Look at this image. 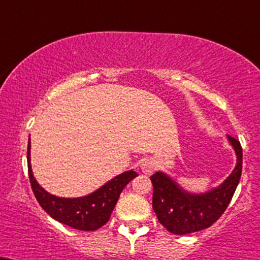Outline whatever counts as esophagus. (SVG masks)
<instances>
[{
  "instance_id": "obj_1",
  "label": "esophagus",
  "mask_w": 260,
  "mask_h": 260,
  "mask_svg": "<svg viewBox=\"0 0 260 260\" xmlns=\"http://www.w3.org/2000/svg\"><path fill=\"white\" fill-rule=\"evenodd\" d=\"M156 163H154V160L152 159H144L140 164L141 172L146 174V175H151V174L154 172V169H156Z\"/></svg>"
}]
</instances>
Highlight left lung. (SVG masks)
<instances>
[{"label":"left lung","instance_id":"obj_1","mask_svg":"<svg viewBox=\"0 0 260 260\" xmlns=\"http://www.w3.org/2000/svg\"><path fill=\"white\" fill-rule=\"evenodd\" d=\"M229 143L235 150L236 166L231 175L216 188L205 193H189L162 172L150 177L153 186L152 209L167 231L185 235L209 228L221 217L234 196L242 170V149L240 141L231 136Z\"/></svg>","mask_w":260,"mask_h":260}]
</instances>
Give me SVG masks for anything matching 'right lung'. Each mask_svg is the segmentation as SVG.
<instances>
[{
  "label": "right lung",
  "instance_id": "add662e5",
  "mask_svg": "<svg viewBox=\"0 0 260 260\" xmlns=\"http://www.w3.org/2000/svg\"><path fill=\"white\" fill-rule=\"evenodd\" d=\"M28 177L36 199L43 210L56 221L78 229L92 232L109 221L111 212L127 183L138 174L133 170L115 176L91 194L80 198H60L47 192L36 181L31 169V143L27 145Z\"/></svg>",
  "mask_w": 260,
  "mask_h": 260
}]
</instances>
